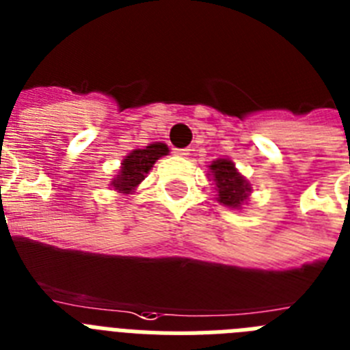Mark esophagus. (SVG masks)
<instances>
[{"mask_svg": "<svg viewBox=\"0 0 350 350\" xmlns=\"http://www.w3.org/2000/svg\"><path fill=\"white\" fill-rule=\"evenodd\" d=\"M175 155H178V157H187L189 155V148H177L175 150Z\"/></svg>", "mask_w": 350, "mask_h": 350, "instance_id": "obj_1", "label": "esophagus"}]
</instances>
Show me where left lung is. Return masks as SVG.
I'll use <instances>...</instances> for the list:
<instances>
[{"label":"left lung","instance_id":"1","mask_svg":"<svg viewBox=\"0 0 350 350\" xmlns=\"http://www.w3.org/2000/svg\"><path fill=\"white\" fill-rule=\"evenodd\" d=\"M216 186V200L221 206L230 207V209H241L243 204H247L248 195L252 187L247 182V178L234 168V163L229 159H216L209 166Z\"/></svg>","mask_w":350,"mask_h":350}]
</instances>
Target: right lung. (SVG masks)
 I'll use <instances>...</instances> for the list:
<instances>
[{
  "label": "right lung",
  "mask_w": 350,
  "mask_h": 350,
  "mask_svg": "<svg viewBox=\"0 0 350 350\" xmlns=\"http://www.w3.org/2000/svg\"><path fill=\"white\" fill-rule=\"evenodd\" d=\"M168 146L164 143H152L146 148H137L130 152L121 163L120 173L112 178V189H116L118 193H123V195H130L139 186L141 180H144L146 173L154 168L155 161L163 155H168Z\"/></svg>",
  "instance_id": "obj_1"
}]
</instances>
